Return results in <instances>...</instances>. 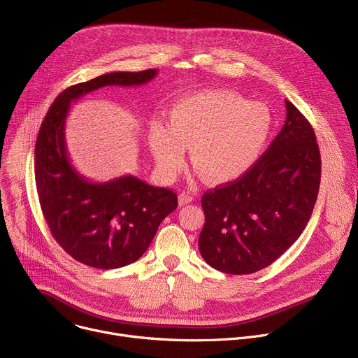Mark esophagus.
<instances>
[{
  "instance_id": "34e87169",
  "label": "esophagus",
  "mask_w": 358,
  "mask_h": 358,
  "mask_svg": "<svg viewBox=\"0 0 358 358\" xmlns=\"http://www.w3.org/2000/svg\"><path fill=\"white\" fill-rule=\"evenodd\" d=\"M191 201H194V195L189 194L188 191H182V192L178 195L180 206H185V203H189Z\"/></svg>"
}]
</instances>
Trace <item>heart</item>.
<instances>
[{
  "instance_id": "b5f03b06",
  "label": "heart",
  "mask_w": 358,
  "mask_h": 358,
  "mask_svg": "<svg viewBox=\"0 0 358 358\" xmlns=\"http://www.w3.org/2000/svg\"><path fill=\"white\" fill-rule=\"evenodd\" d=\"M272 131L273 116L265 105L232 90H206L177 101L170 124L151 123L148 144L164 176L184 170L188 147L199 176L225 184L258 163Z\"/></svg>"
}]
</instances>
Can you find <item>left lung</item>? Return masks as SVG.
Returning <instances> with one entry per match:
<instances>
[{"instance_id": "left-lung-1", "label": "left lung", "mask_w": 358, "mask_h": 358, "mask_svg": "<svg viewBox=\"0 0 358 358\" xmlns=\"http://www.w3.org/2000/svg\"><path fill=\"white\" fill-rule=\"evenodd\" d=\"M286 120L243 177L201 198L206 224L201 257L214 269L249 275L272 265L308 225L319 194L322 159L316 134L293 103Z\"/></svg>"}]
</instances>
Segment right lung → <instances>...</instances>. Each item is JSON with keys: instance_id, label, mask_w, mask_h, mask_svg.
<instances>
[{"instance_id": "add662e5", "label": "right lung", "mask_w": 358, "mask_h": 358, "mask_svg": "<svg viewBox=\"0 0 358 358\" xmlns=\"http://www.w3.org/2000/svg\"><path fill=\"white\" fill-rule=\"evenodd\" d=\"M157 72H112L73 85L58 94L41 124L35 144L41 210L55 241L83 265L116 269L136 262L178 201L171 189L133 176L106 182L83 178L66 151L65 120L71 103L103 86L144 85Z\"/></svg>"}]
</instances>
